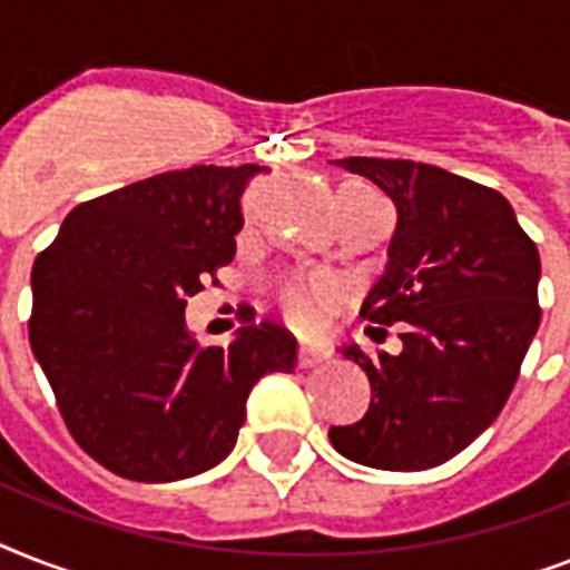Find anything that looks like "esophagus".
Returning <instances> with one entry per match:
<instances>
[{
    "label": "esophagus",
    "mask_w": 570,
    "mask_h": 570,
    "mask_svg": "<svg viewBox=\"0 0 570 570\" xmlns=\"http://www.w3.org/2000/svg\"><path fill=\"white\" fill-rule=\"evenodd\" d=\"M322 361H328V352H325V348H320V346H302V348H298V366H302V370L322 364Z\"/></svg>",
    "instance_id": "1"
}]
</instances>
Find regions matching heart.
Segmentation results:
<instances>
[{"label": "heart", "mask_w": 570, "mask_h": 570, "mask_svg": "<svg viewBox=\"0 0 570 570\" xmlns=\"http://www.w3.org/2000/svg\"><path fill=\"white\" fill-rule=\"evenodd\" d=\"M343 298V289L334 277L328 275H311L302 277V281H295L284 295V307L289 313V320L295 325H302V328H313V325H320L322 316L340 304Z\"/></svg>", "instance_id": "heart-1"}]
</instances>
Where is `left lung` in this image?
<instances>
[{"instance_id": "1", "label": "left lung", "mask_w": 570, "mask_h": 570, "mask_svg": "<svg viewBox=\"0 0 570 570\" xmlns=\"http://www.w3.org/2000/svg\"><path fill=\"white\" fill-rule=\"evenodd\" d=\"M337 165L396 204L387 266L361 316L405 328L399 355L340 348L364 370L373 399L328 438L366 468H438L476 441L512 393L541 322L539 248L500 191L459 174L366 156Z\"/></svg>"}]
</instances>
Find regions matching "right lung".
<instances>
[{
    "instance_id": "1",
    "label": "right lung",
    "mask_w": 570,
    "mask_h": 570,
    "mask_svg": "<svg viewBox=\"0 0 570 570\" xmlns=\"http://www.w3.org/2000/svg\"><path fill=\"white\" fill-rule=\"evenodd\" d=\"M259 165H195L79 204L31 268L29 340L67 429L136 482H177L230 455L250 387L293 373L272 322L200 348L186 298L227 266Z\"/></svg>"
}]
</instances>
